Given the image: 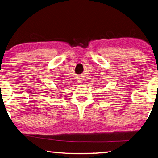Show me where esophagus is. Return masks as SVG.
Here are the masks:
<instances>
[{
  "instance_id": "1",
  "label": "esophagus",
  "mask_w": 158,
  "mask_h": 158,
  "mask_svg": "<svg viewBox=\"0 0 158 158\" xmlns=\"http://www.w3.org/2000/svg\"><path fill=\"white\" fill-rule=\"evenodd\" d=\"M77 82H78V83H81V82H82L81 79H80V78L77 79Z\"/></svg>"
}]
</instances>
